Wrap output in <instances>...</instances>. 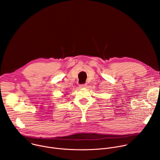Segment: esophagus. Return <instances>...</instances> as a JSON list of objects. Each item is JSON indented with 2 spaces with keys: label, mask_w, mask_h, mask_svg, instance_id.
I'll list each match as a JSON object with an SVG mask.
<instances>
[{
  "label": "esophagus",
  "mask_w": 160,
  "mask_h": 160,
  "mask_svg": "<svg viewBox=\"0 0 160 160\" xmlns=\"http://www.w3.org/2000/svg\"><path fill=\"white\" fill-rule=\"evenodd\" d=\"M87 83H84V84H81V85H80V88H85V87H87Z\"/></svg>",
  "instance_id": "esophagus-1"
}]
</instances>
